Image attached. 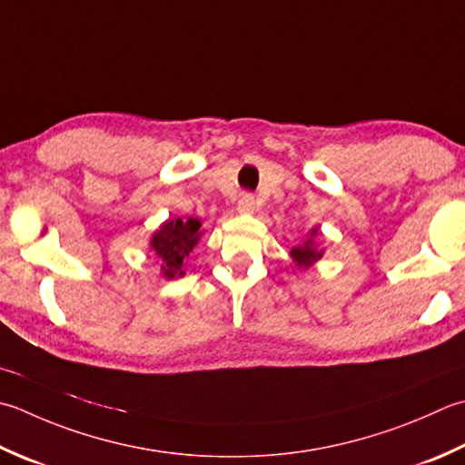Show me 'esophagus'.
Here are the masks:
<instances>
[{
	"label": "esophagus",
	"mask_w": 465,
	"mask_h": 465,
	"mask_svg": "<svg viewBox=\"0 0 465 465\" xmlns=\"http://www.w3.org/2000/svg\"><path fill=\"white\" fill-rule=\"evenodd\" d=\"M253 207H256V197H253V193H248V191H245V193H242L238 199V212L250 213L253 212Z\"/></svg>",
	"instance_id": "1"
}]
</instances>
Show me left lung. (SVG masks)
Masks as SVG:
<instances>
[{"mask_svg":"<svg viewBox=\"0 0 465 465\" xmlns=\"http://www.w3.org/2000/svg\"><path fill=\"white\" fill-rule=\"evenodd\" d=\"M314 233H316V230L312 232V235ZM290 253H292V258L300 268H308L311 263H314L316 260L322 258V250H318L312 240H306L302 245H298V248H294Z\"/></svg>","mask_w":465,"mask_h":465,"instance_id":"1","label":"left lung"}]
</instances>
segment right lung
<instances>
[{"label": "right lung", "mask_w": 465, "mask_h": 465, "mask_svg": "<svg viewBox=\"0 0 465 465\" xmlns=\"http://www.w3.org/2000/svg\"><path fill=\"white\" fill-rule=\"evenodd\" d=\"M199 227L202 223L197 220H169L153 235L151 245L159 256L163 276L175 278L185 274L183 260L195 248L199 235H202Z\"/></svg>", "instance_id": "1"}]
</instances>
